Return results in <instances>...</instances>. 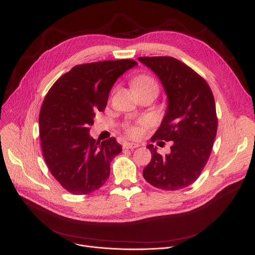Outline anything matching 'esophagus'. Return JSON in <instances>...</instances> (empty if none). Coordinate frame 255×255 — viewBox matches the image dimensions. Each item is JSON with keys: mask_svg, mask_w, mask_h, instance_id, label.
Returning <instances> with one entry per match:
<instances>
[{"mask_svg": "<svg viewBox=\"0 0 255 255\" xmlns=\"http://www.w3.org/2000/svg\"><path fill=\"white\" fill-rule=\"evenodd\" d=\"M138 144L137 143H133V142H124L123 143V148L124 149H135V148H138Z\"/></svg>", "mask_w": 255, "mask_h": 255, "instance_id": "obj_1", "label": "esophagus"}]
</instances>
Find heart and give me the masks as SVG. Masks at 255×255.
Listing matches in <instances>:
<instances>
[{"mask_svg": "<svg viewBox=\"0 0 255 255\" xmlns=\"http://www.w3.org/2000/svg\"><path fill=\"white\" fill-rule=\"evenodd\" d=\"M132 84H133V87H134V89L136 90V92L140 90H146V89H153V90H156L157 92L159 90L156 80L151 75H148V74L137 75L134 79H133ZM148 125H149L148 121L143 120L136 124L128 125L126 127V132L128 136L131 138H139L141 137L143 133V128Z\"/></svg>", "mask_w": 255, "mask_h": 255, "instance_id": "b5f03b06", "label": "heart"}]
</instances>
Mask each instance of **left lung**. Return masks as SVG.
Returning a JSON list of instances; mask_svg holds the SVG:
<instances>
[{"mask_svg": "<svg viewBox=\"0 0 255 255\" xmlns=\"http://www.w3.org/2000/svg\"><path fill=\"white\" fill-rule=\"evenodd\" d=\"M138 61L160 79L168 106L151 140H172L170 153L160 155L153 144L143 178L156 188L175 191L194 183L206 166L216 137L218 119L208 83L172 57H140Z\"/></svg>", "mask_w": 255, "mask_h": 255, "instance_id": "left-lung-1", "label": "left lung"}]
</instances>
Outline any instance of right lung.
<instances>
[{
  "mask_svg": "<svg viewBox=\"0 0 255 255\" xmlns=\"http://www.w3.org/2000/svg\"><path fill=\"white\" fill-rule=\"evenodd\" d=\"M134 60L76 65L47 92L39 115L45 163L64 189L89 194L107 181L112 160L122 151L115 137L100 141L89 134L97 111L103 112L116 80Z\"/></svg>",
  "mask_w": 255,
  "mask_h": 255,
  "instance_id": "right-lung-1",
  "label": "right lung"
}]
</instances>
